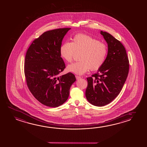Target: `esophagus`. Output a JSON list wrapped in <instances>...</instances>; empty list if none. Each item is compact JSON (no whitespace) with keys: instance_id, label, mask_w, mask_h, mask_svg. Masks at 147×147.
Returning a JSON list of instances; mask_svg holds the SVG:
<instances>
[{"instance_id":"esophagus-1","label":"esophagus","mask_w":147,"mask_h":147,"mask_svg":"<svg viewBox=\"0 0 147 147\" xmlns=\"http://www.w3.org/2000/svg\"><path fill=\"white\" fill-rule=\"evenodd\" d=\"M75 77H76V78L77 80H79L80 78H81V77H80L79 76H77V75H76V76H75Z\"/></svg>"}]
</instances>
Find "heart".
Masks as SVG:
<instances>
[{"mask_svg": "<svg viewBox=\"0 0 147 147\" xmlns=\"http://www.w3.org/2000/svg\"><path fill=\"white\" fill-rule=\"evenodd\" d=\"M80 52V61L68 65V71L82 75L90 69L98 70L104 65L108 54L106 44L87 34L75 35L71 42H65L60 48V55L67 63L73 60L75 53Z\"/></svg>", "mask_w": 147, "mask_h": 147, "instance_id": "heart-1", "label": "heart"}]
</instances>
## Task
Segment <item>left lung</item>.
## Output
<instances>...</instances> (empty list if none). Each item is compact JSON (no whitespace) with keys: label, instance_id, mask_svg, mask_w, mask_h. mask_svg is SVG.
<instances>
[{"label":"left lung","instance_id":"obj_1","mask_svg":"<svg viewBox=\"0 0 147 147\" xmlns=\"http://www.w3.org/2000/svg\"><path fill=\"white\" fill-rule=\"evenodd\" d=\"M100 34L108 43V55L97 73L87 78L85 93L88 101L97 107L110 103L118 96L129 70V61L123 44L106 32L101 31Z\"/></svg>","mask_w":147,"mask_h":147}]
</instances>
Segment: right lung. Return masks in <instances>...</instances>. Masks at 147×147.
<instances>
[{
	"label": "right lung",
	"instance_id": "right-lung-1",
	"mask_svg": "<svg viewBox=\"0 0 147 147\" xmlns=\"http://www.w3.org/2000/svg\"><path fill=\"white\" fill-rule=\"evenodd\" d=\"M70 29L44 32L32 42L25 57L24 76L28 89L38 101L50 107H57L65 102L70 87L76 80L71 72L58 77L65 68L60 48Z\"/></svg>",
	"mask_w": 147,
	"mask_h": 147
}]
</instances>
